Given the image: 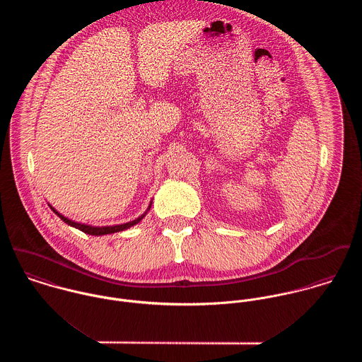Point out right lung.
<instances>
[{
    "label": "right lung",
    "instance_id": "right-lung-1",
    "mask_svg": "<svg viewBox=\"0 0 362 362\" xmlns=\"http://www.w3.org/2000/svg\"><path fill=\"white\" fill-rule=\"evenodd\" d=\"M50 206V205H49ZM152 206V204L149 205L148 209H151ZM52 207V211L62 220V221H65L68 226H71V227H75V228H78V230H81V231H83V233H86V234H90V235H105V234H112V233H118V231H122V230H127V228H129V227H132V226H135V224H138L144 217H145V214H142V216H139L138 218H135V220H132V221H129V223H125V224H119V226H104V227H95V226H88V224H81V223H76V221H72V220H69V218H66V217H64L61 213H58L54 207Z\"/></svg>",
    "mask_w": 362,
    "mask_h": 362
}]
</instances>
